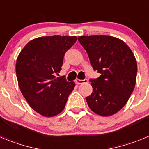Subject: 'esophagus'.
<instances>
[{
    "label": "esophagus",
    "mask_w": 149,
    "mask_h": 149,
    "mask_svg": "<svg viewBox=\"0 0 149 149\" xmlns=\"http://www.w3.org/2000/svg\"><path fill=\"white\" fill-rule=\"evenodd\" d=\"M87 82H88L87 79H85V80H80V79H77V80H75V83L77 84H86V83H87Z\"/></svg>",
    "instance_id": "esophagus-1"
}]
</instances>
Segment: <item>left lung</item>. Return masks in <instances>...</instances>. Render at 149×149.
<instances>
[{
  "mask_svg": "<svg viewBox=\"0 0 149 149\" xmlns=\"http://www.w3.org/2000/svg\"><path fill=\"white\" fill-rule=\"evenodd\" d=\"M92 67L101 74L90 80L93 91L86 97L91 111L108 117L119 111L129 100L136 84L137 64L125 42L109 35L78 37Z\"/></svg>",
  "mask_w": 149,
  "mask_h": 149,
  "instance_id": "8db88e82",
  "label": "left lung"
}]
</instances>
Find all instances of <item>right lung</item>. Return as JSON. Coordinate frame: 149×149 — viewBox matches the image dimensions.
I'll use <instances>...</instances> for the list:
<instances>
[{"instance_id": "obj_1", "label": "right lung", "mask_w": 149, "mask_h": 149, "mask_svg": "<svg viewBox=\"0 0 149 149\" xmlns=\"http://www.w3.org/2000/svg\"><path fill=\"white\" fill-rule=\"evenodd\" d=\"M77 40L76 36L53 35L30 40L16 61V75L22 95L31 108L43 117L59 114L64 109L74 82L56 77L63 57Z\"/></svg>"}]
</instances>
